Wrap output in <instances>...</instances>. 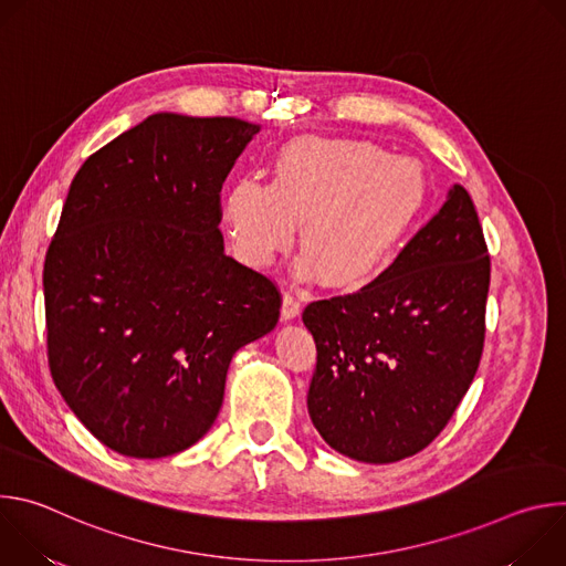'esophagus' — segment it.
<instances>
[{"label":"esophagus","instance_id":"esophagus-1","mask_svg":"<svg viewBox=\"0 0 566 566\" xmlns=\"http://www.w3.org/2000/svg\"><path fill=\"white\" fill-rule=\"evenodd\" d=\"M302 300L295 293H284L282 297V319H293L300 315Z\"/></svg>","mask_w":566,"mask_h":566}]
</instances>
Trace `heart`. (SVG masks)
I'll return each instance as SVG.
<instances>
[{"label":"heart","mask_w":566,"mask_h":566,"mask_svg":"<svg viewBox=\"0 0 566 566\" xmlns=\"http://www.w3.org/2000/svg\"><path fill=\"white\" fill-rule=\"evenodd\" d=\"M426 201L428 177L415 158L369 140L295 138L269 186L244 177L226 190L223 219L247 266L269 269L300 223V269L334 289H360L398 258Z\"/></svg>","instance_id":"1"}]
</instances>
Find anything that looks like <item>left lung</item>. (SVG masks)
I'll return each mask as SVG.
<instances>
[{
    "mask_svg": "<svg viewBox=\"0 0 566 566\" xmlns=\"http://www.w3.org/2000/svg\"><path fill=\"white\" fill-rule=\"evenodd\" d=\"M491 258L463 186L391 266L349 295L311 302L317 349L308 417L336 452L394 463L428 448L465 396L486 336Z\"/></svg>",
    "mask_w": 566,
    "mask_h": 566,
    "instance_id": "8db88e82",
    "label": "left lung"
}]
</instances>
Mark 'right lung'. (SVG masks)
Instances as JSON below:
<instances>
[{"label":"right lung","mask_w":566,"mask_h":566,"mask_svg":"<svg viewBox=\"0 0 566 566\" xmlns=\"http://www.w3.org/2000/svg\"><path fill=\"white\" fill-rule=\"evenodd\" d=\"M260 125L151 114L71 181L44 260L53 382L101 443L134 459L195 446L237 349L282 295L223 253L221 186Z\"/></svg>","instance_id":"1"}]
</instances>
